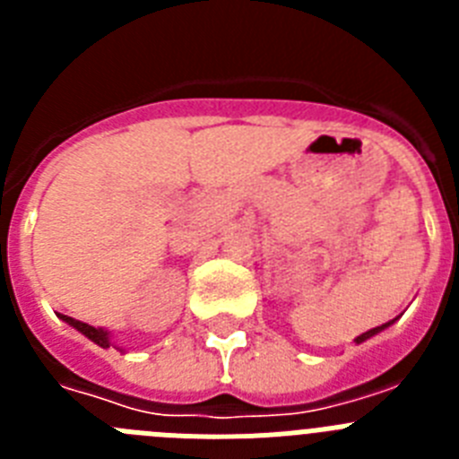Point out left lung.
<instances>
[{"mask_svg": "<svg viewBox=\"0 0 459 459\" xmlns=\"http://www.w3.org/2000/svg\"><path fill=\"white\" fill-rule=\"evenodd\" d=\"M391 324L393 322H388V324H381V326H377V328H370V331H366V333H363V335H359V338H356V342H363V340H368V338H372V335H377V333H379V331H384V328H386V326H391Z\"/></svg>", "mask_w": 459, "mask_h": 459, "instance_id": "1", "label": "left lung"}]
</instances>
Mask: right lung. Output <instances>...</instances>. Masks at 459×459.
I'll return each instance as SVG.
<instances>
[{
    "label": "right lung",
    "mask_w": 459,
    "mask_h": 459,
    "mask_svg": "<svg viewBox=\"0 0 459 459\" xmlns=\"http://www.w3.org/2000/svg\"><path fill=\"white\" fill-rule=\"evenodd\" d=\"M59 317H62L66 324H71L73 328H78L80 333L87 335V338L91 340V342H96V344H99V347H103V350H108V347H109L108 331H103V328H93V326H89V324L78 322V319L68 317V315H59Z\"/></svg>",
    "instance_id": "add662e5"
}]
</instances>
